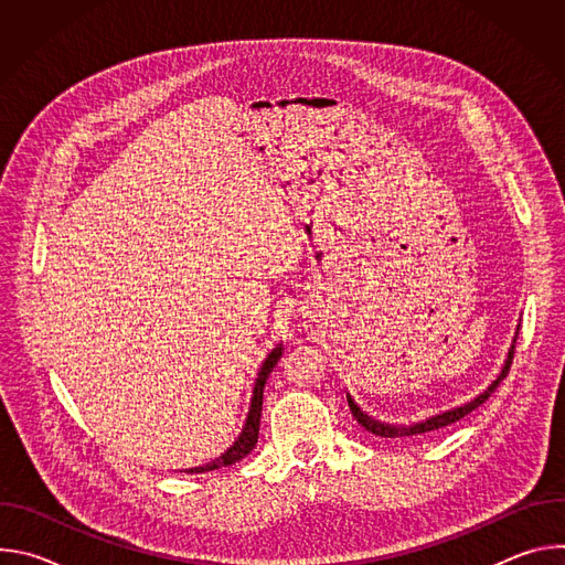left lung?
Listing matches in <instances>:
<instances>
[{
    "label": "left lung",
    "instance_id": "obj_1",
    "mask_svg": "<svg viewBox=\"0 0 565 565\" xmlns=\"http://www.w3.org/2000/svg\"><path fill=\"white\" fill-rule=\"evenodd\" d=\"M516 335H519V329H516ZM516 335H514V340H512V347H510V351H508L505 364H503L501 373L497 375V380H494L486 391H482L480 395H476L473 399H469L467 405L454 407V409H449V412L436 414V416H431V418H427V420H420V423H414V425H388V423H380V420L371 418L369 414H364V412L355 405L353 397H351V395H347V399H349V407H351V414L355 416V420H358L366 431H371L373 436H382V438H405V436H418V434H427V431H436V429L449 427L451 423H458L460 418H465L467 414H471L473 409H478V407L482 405V402H486V399L497 391V386L503 382V377L510 373V366H512V360H514V344H516Z\"/></svg>",
    "mask_w": 565,
    "mask_h": 565
}]
</instances>
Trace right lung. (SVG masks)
<instances>
[{
  "mask_svg": "<svg viewBox=\"0 0 565 565\" xmlns=\"http://www.w3.org/2000/svg\"><path fill=\"white\" fill-rule=\"evenodd\" d=\"M284 349L281 344H277L268 358L264 360L262 369H259V375H257V382H255V388H253V399H250V412H248V418H246V425H244V431L238 434V438L234 440V445L221 454L218 458H214L212 462L203 465V467H192V469H185L188 473H205V471H212V469H221V467H227V465H234L238 462L241 458H246L255 445H257V438H259V420H262V405H264V386H266V380L270 375V371L275 369V364L279 362Z\"/></svg>",
  "mask_w": 565,
  "mask_h": 565,
  "instance_id": "obj_1",
  "label": "right lung"
}]
</instances>
